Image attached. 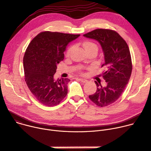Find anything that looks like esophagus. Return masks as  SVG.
<instances>
[{"label":"esophagus","mask_w":151,"mask_h":151,"mask_svg":"<svg viewBox=\"0 0 151 151\" xmlns=\"http://www.w3.org/2000/svg\"><path fill=\"white\" fill-rule=\"evenodd\" d=\"M79 80L80 81V82H82V83H86L88 82L87 80L84 79V78H79Z\"/></svg>","instance_id":"1"}]
</instances>
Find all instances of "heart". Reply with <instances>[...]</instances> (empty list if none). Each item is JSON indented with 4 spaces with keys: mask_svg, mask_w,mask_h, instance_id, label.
Here are the masks:
<instances>
[{
    "mask_svg": "<svg viewBox=\"0 0 151 151\" xmlns=\"http://www.w3.org/2000/svg\"><path fill=\"white\" fill-rule=\"evenodd\" d=\"M83 47L85 50H89V49H95L96 50H98V47H97V45L93 42H89V41H86L83 43ZM71 51V48H70L68 50L67 54H69Z\"/></svg>",
    "mask_w": 151,
    "mask_h": 151,
    "instance_id": "1",
    "label": "heart"
}]
</instances>
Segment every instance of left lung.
I'll use <instances>...</instances> for the list:
<instances>
[{
	"label": "left lung",
	"instance_id": "obj_1",
	"mask_svg": "<svg viewBox=\"0 0 151 151\" xmlns=\"http://www.w3.org/2000/svg\"><path fill=\"white\" fill-rule=\"evenodd\" d=\"M83 36L97 40L103 50L105 63L101 67L106 69L103 77L106 86L103 87L96 81L97 91L89 98L96 105L105 107L119 99L129 82L132 69L129 49L125 40L111 29H97Z\"/></svg>",
	"mask_w": 151,
	"mask_h": 151
}]
</instances>
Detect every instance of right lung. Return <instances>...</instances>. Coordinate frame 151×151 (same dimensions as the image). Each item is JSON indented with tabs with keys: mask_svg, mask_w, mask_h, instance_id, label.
<instances>
[{
	"mask_svg": "<svg viewBox=\"0 0 151 151\" xmlns=\"http://www.w3.org/2000/svg\"><path fill=\"white\" fill-rule=\"evenodd\" d=\"M80 34L45 31L29 44L24 57L27 85L31 93L43 105L54 106L66 97L67 78L55 80L57 66L64 59V52L71 42Z\"/></svg>",
	"mask_w": 151,
	"mask_h": 151,
	"instance_id": "add662e5",
	"label": "right lung"
}]
</instances>
